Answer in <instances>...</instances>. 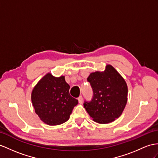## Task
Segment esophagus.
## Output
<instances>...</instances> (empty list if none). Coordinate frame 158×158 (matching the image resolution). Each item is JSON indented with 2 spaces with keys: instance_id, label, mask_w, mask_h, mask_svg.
Returning <instances> with one entry per match:
<instances>
[{
  "instance_id": "esophagus-1",
  "label": "esophagus",
  "mask_w": 158,
  "mask_h": 158,
  "mask_svg": "<svg viewBox=\"0 0 158 158\" xmlns=\"http://www.w3.org/2000/svg\"><path fill=\"white\" fill-rule=\"evenodd\" d=\"M78 102L80 104H82V101H83V98L82 96H80V97L78 98Z\"/></svg>"
}]
</instances>
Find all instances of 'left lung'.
Wrapping results in <instances>:
<instances>
[{"label":"left lung","mask_w":158,"mask_h":158,"mask_svg":"<svg viewBox=\"0 0 158 158\" xmlns=\"http://www.w3.org/2000/svg\"><path fill=\"white\" fill-rule=\"evenodd\" d=\"M93 90L90 102L84 106L93 121L101 124L114 121L121 116L127 102L128 88L124 78L111 66L104 72H92L88 77Z\"/></svg>","instance_id":"1"}]
</instances>
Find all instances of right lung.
<instances>
[{"mask_svg":"<svg viewBox=\"0 0 158 158\" xmlns=\"http://www.w3.org/2000/svg\"><path fill=\"white\" fill-rule=\"evenodd\" d=\"M70 86L65 77H54L48 73L33 88L31 101L35 113L49 125H57L70 118L78 100L70 94Z\"/></svg>","mask_w":158,"mask_h":158,"instance_id":"right-lung-1","label":"right lung"}]
</instances>
